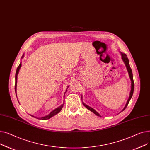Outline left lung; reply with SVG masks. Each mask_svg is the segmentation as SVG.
<instances>
[{
    "mask_svg": "<svg viewBox=\"0 0 150 150\" xmlns=\"http://www.w3.org/2000/svg\"><path fill=\"white\" fill-rule=\"evenodd\" d=\"M121 55H122V60H124V63L125 64V65L127 67V70H128V74H129V77H130V79L131 81V91H130V94H129V99L126 103V105L125 107H124V110H123L122 111H124L126 108L128 106V105L129 102V100L131 99V98H132V96H133V91H134V81H133V73H132V70H131V68H130V66H129V60H128V59L127 58V56L124 53H122V52H121ZM83 105H84V106L87 108L89 110H90L91 111H92L93 113H94L96 115L98 116H100L98 112H97L93 108H91L90 107L88 106V105H85L84 103H83Z\"/></svg>",
    "mask_w": 150,
    "mask_h": 150,
    "instance_id": "8db88e82",
    "label": "left lung"
}]
</instances>
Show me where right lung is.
Masks as SVG:
<instances>
[{
	"label": "right lung",
	"mask_w": 150,
	"mask_h": 150,
	"mask_svg": "<svg viewBox=\"0 0 150 150\" xmlns=\"http://www.w3.org/2000/svg\"><path fill=\"white\" fill-rule=\"evenodd\" d=\"M23 57V56H22V57ZM21 63L20 64V65L18 66V67H17V70H16V76H15V92H16V86H17V74H18L19 73V69L21 67ZM64 106V104H62L61 105V106H60L59 107L57 108L56 109H55L54 110L52 111L51 112H50L48 115L45 116V117H41V118H38V119H42V120H46V119H48L50 118H51V117H52L53 116L56 115V114H57V113H59L60 110H62V108ZM33 117H34L33 116H32Z\"/></svg>",
	"instance_id": "1"
}]
</instances>
